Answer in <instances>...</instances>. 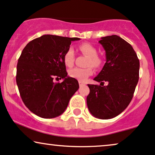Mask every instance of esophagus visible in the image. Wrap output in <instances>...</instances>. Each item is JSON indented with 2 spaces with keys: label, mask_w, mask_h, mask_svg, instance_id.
<instances>
[{
  "label": "esophagus",
  "mask_w": 155,
  "mask_h": 155,
  "mask_svg": "<svg viewBox=\"0 0 155 155\" xmlns=\"http://www.w3.org/2000/svg\"><path fill=\"white\" fill-rule=\"evenodd\" d=\"M85 84L84 83H83V82H81V81H79V85H80V87H82V86H83V85H85Z\"/></svg>",
  "instance_id": "esophagus-1"
}]
</instances>
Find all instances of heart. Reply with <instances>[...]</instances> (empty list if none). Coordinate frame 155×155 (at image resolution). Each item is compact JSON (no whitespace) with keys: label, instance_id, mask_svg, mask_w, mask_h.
<instances>
[{"label":"heart","instance_id":"b5f03b06","mask_svg":"<svg viewBox=\"0 0 155 155\" xmlns=\"http://www.w3.org/2000/svg\"><path fill=\"white\" fill-rule=\"evenodd\" d=\"M79 49L84 55L87 57L86 66H91L94 68H98L102 64V60L98 55V51L94 46L90 43H83L79 46ZM74 49L72 47H68L63 55V61L66 66L72 67L74 64ZM93 74L92 68H74L70 69L68 74L70 78L79 81H85L87 78Z\"/></svg>","mask_w":155,"mask_h":155}]
</instances>
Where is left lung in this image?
<instances>
[{"instance_id":"left-lung-1","label":"left lung","mask_w":155,"mask_h":155,"mask_svg":"<svg viewBox=\"0 0 155 155\" xmlns=\"http://www.w3.org/2000/svg\"><path fill=\"white\" fill-rule=\"evenodd\" d=\"M99 43L106 51V60L94 78L100 85H87V106L95 118L110 119L130 104L139 81V60L130 44L117 35L101 37ZM104 81L108 85L104 86Z\"/></svg>"}]
</instances>
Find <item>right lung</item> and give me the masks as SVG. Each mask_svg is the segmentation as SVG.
<instances>
[{
  "mask_svg": "<svg viewBox=\"0 0 155 155\" xmlns=\"http://www.w3.org/2000/svg\"><path fill=\"white\" fill-rule=\"evenodd\" d=\"M78 40L80 38L45 34L23 49L17 64L16 83L25 106L39 117L52 118L63 114L79 88L77 80L68 76L63 61L71 41ZM57 77L63 79L62 83H54Z\"/></svg>",
  "mask_w": 155,
  "mask_h": 155,
  "instance_id": "obj_1",
  "label": "right lung"
}]
</instances>
